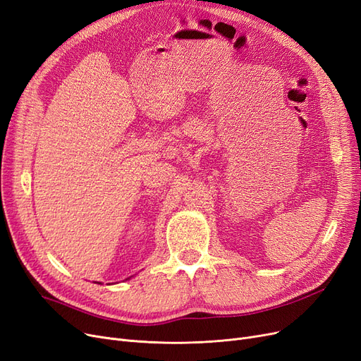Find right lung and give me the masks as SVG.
<instances>
[{
	"instance_id": "add662e5",
	"label": "right lung",
	"mask_w": 361,
	"mask_h": 361,
	"mask_svg": "<svg viewBox=\"0 0 361 361\" xmlns=\"http://www.w3.org/2000/svg\"><path fill=\"white\" fill-rule=\"evenodd\" d=\"M130 278H132V276H129V278H128V279H130Z\"/></svg>"
}]
</instances>
